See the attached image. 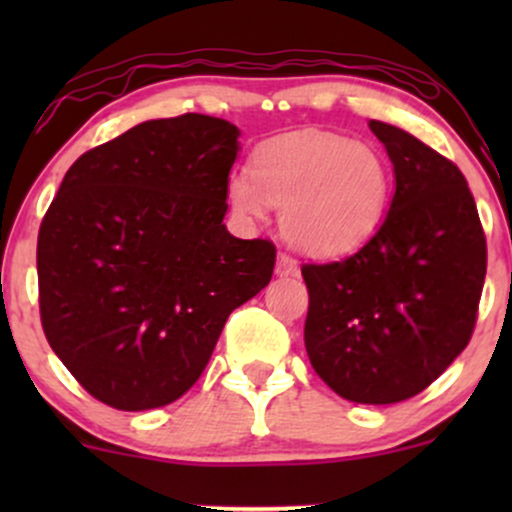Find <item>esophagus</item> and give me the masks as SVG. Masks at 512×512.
Masks as SVG:
<instances>
[{
    "instance_id": "esophagus-1",
    "label": "esophagus",
    "mask_w": 512,
    "mask_h": 512,
    "mask_svg": "<svg viewBox=\"0 0 512 512\" xmlns=\"http://www.w3.org/2000/svg\"><path fill=\"white\" fill-rule=\"evenodd\" d=\"M298 274V262L286 252H279L276 257V276H296Z\"/></svg>"
}]
</instances>
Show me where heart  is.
I'll return each instance as SVG.
<instances>
[{
    "instance_id": "1",
    "label": "heart",
    "mask_w": 512,
    "mask_h": 512,
    "mask_svg": "<svg viewBox=\"0 0 512 512\" xmlns=\"http://www.w3.org/2000/svg\"><path fill=\"white\" fill-rule=\"evenodd\" d=\"M395 190L387 158L339 134L296 132L262 144L252 173L228 178V202L240 219L257 221L281 207V233L308 255L358 250L385 223Z\"/></svg>"
}]
</instances>
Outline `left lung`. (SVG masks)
<instances>
[{
    "label": "left lung",
    "mask_w": 512,
    "mask_h": 512,
    "mask_svg": "<svg viewBox=\"0 0 512 512\" xmlns=\"http://www.w3.org/2000/svg\"><path fill=\"white\" fill-rule=\"evenodd\" d=\"M395 168L380 231L342 262L303 264L305 351L339 397L395 404L419 395L472 337L486 238L455 163L404 129L370 120Z\"/></svg>",
    "instance_id": "left-lung-1"
}]
</instances>
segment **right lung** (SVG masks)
<instances>
[{"instance_id":"obj_1","label":"right lung","mask_w":512,"mask_h":512,"mask_svg":"<svg viewBox=\"0 0 512 512\" xmlns=\"http://www.w3.org/2000/svg\"><path fill=\"white\" fill-rule=\"evenodd\" d=\"M238 137L199 113L142 122L76 158L40 223L45 337L108 407L185 395L228 315L272 279L274 245L223 223Z\"/></svg>"}]
</instances>
